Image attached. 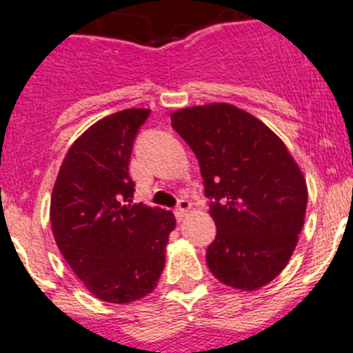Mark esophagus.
Wrapping results in <instances>:
<instances>
[{
  "label": "esophagus",
  "mask_w": 353,
  "mask_h": 353,
  "mask_svg": "<svg viewBox=\"0 0 353 353\" xmlns=\"http://www.w3.org/2000/svg\"><path fill=\"white\" fill-rule=\"evenodd\" d=\"M192 209V203L188 202V200H179V203H177L176 207V217H177V221H183L184 216L188 214V210Z\"/></svg>",
  "instance_id": "obj_1"
}]
</instances>
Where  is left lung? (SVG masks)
Wrapping results in <instances>:
<instances>
[{"mask_svg":"<svg viewBox=\"0 0 353 353\" xmlns=\"http://www.w3.org/2000/svg\"><path fill=\"white\" fill-rule=\"evenodd\" d=\"M170 120L195 153L212 200L217 235L207 266L239 291L265 288L285 268L305 225L301 169L272 128L233 104L183 108Z\"/></svg>","mask_w":353,"mask_h":353,"instance_id":"left-lung-1","label":"left lung"}]
</instances>
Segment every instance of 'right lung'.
<instances>
[{
	"mask_svg": "<svg viewBox=\"0 0 353 353\" xmlns=\"http://www.w3.org/2000/svg\"><path fill=\"white\" fill-rule=\"evenodd\" d=\"M148 117L132 108L95 121L71 144L52 190L59 251L88 292L117 305L154 291L176 228L170 210L132 203V144Z\"/></svg>",
	"mask_w": 353,
	"mask_h": 353,
	"instance_id": "right-lung-1",
	"label": "right lung"
}]
</instances>
